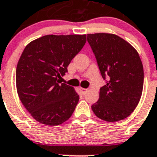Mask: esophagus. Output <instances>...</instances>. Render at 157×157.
<instances>
[{
	"mask_svg": "<svg viewBox=\"0 0 157 157\" xmlns=\"http://www.w3.org/2000/svg\"><path fill=\"white\" fill-rule=\"evenodd\" d=\"M80 90H81L82 94H83V95H85V94L88 92V90H87V89H84V88H80Z\"/></svg>",
	"mask_w": 157,
	"mask_h": 157,
	"instance_id": "34e87169",
	"label": "esophagus"
}]
</instances>
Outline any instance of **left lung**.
I'll return each instance as SVG.
<instances>
[{"label": "left lung", "mask_w": 157, "mask_h": 157, "mask_svg": "<svg viewBox=\"0 0 157 157\" xmlns=\"http://www.w3.org/2000/svg\"><path fill=\"white\" fill-rule=\"evenodd\" d=\"M106 85L100 89L99 100L91 106L94 114L107 122L128 117L138 105L144 83L143 65L135 48L112 34H87Z\"/></svg>", "instance_id": "obj_1"}]
</instances>
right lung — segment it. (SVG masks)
<instances>
[{"label":"right lung","mask_w":157,"mask_h":157,"mask_svg":"<svg viewBox=\"0 0 157 157\" xmlns=\"http://www.w3.org/2000/svg\"><path fill=\"white\" fill-rule=\"evenodd\" d=\"M86 35H45L32 41L22 53L16 67L19 98L32 117L48 126H57L71 116L79 96L58 78L81 51Z\"/></svg>","instance_id":"obj_1"}]
</instances>
